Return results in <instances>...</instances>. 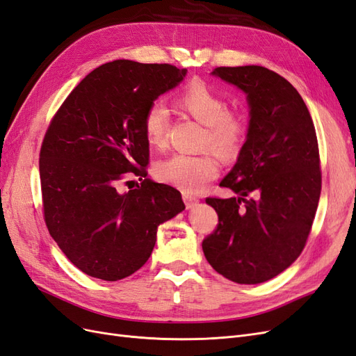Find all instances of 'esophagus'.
Returning <instances> with one entry per match:
<instances>
[{
    "instance_id": "34e87169",
    "label": "esophagus",
    "mask_w": 356,
    "mask_h": 356,
    "mask_svg": "<svg viewBox=\"0 0 356 356\" xmlns=\"http://www.w3.org/2000/svg\"><path fill=\"white\" fill-rule=\"evenodd\" d=\"M182 199H184V203H186L187 209L195 208L196 204H197V202H199V199L196 196H191V195H188V193H182Z\"/></svg>"
}]
</instances>
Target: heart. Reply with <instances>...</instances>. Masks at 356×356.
<instances>
[{"mask_svg":"<svg viewBox=\"0 0 356 356\" xmlns=\"http://www.w3.org/2000/svg\"><path fill=\"white\" fill-rule=\"evenodd\" d=\"M178 108L204 124L200 148H212L220 157L230 160L241 153L250 132L245 111L227 108V101L204 81L193 80L175 99ZM143 129L147 143L160 148L166 143L169 131V111L160 101L153 102L144 113ZM220 174V161L211 152L199 154L177 153L159 160L154 175L159 181L186 193H197Z\"/></svg>","mask_w":356,"mask_h":356,"instance_id":"b5f03b06","label":"heart"}]
</instances>
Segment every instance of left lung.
I'll use <instances>...</instances> for the list:
<instances>
[{"label": "left lung", "mask_w": 356, "mask_h": 356, "mask_svg": "<svg viewBox=\"0 0 356 356\" xmlns=\"http://www.w3.org/2000/svg\"><path fill=\"white\" fill-rule=\"evenodd\" d=\"M248 95L250 132L221 181L238 197H207L218 224L203 239L208 263L236 284H261L293 264L306 246L321 196L314 122L288 80L258 65L212 71Z\"/></svg>", "instance_id": "obj_1"}]
</instances>
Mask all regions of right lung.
Masks as SVG:
<instances>
[{
    "label": "right lung",
    "instance_id": "right-lung-1",
    "mask_svg": "<svg viewBox=\"0 0 356 356\" xmlns=\"http://www.w3.org/2000/svg\"><path fill=\"white\" fill-rule=\"evenodd\" d=\"M169 63L113 60L75 86L41 144L40 179L49 233L86 275L118 281L153 252L157 227L186 204L181 193L147 178L144 113L186 77ZM138 176L142 186L118 188Z\"/></svg>",
    "mask_w": 356,
    "mask_h": 356
}]
</instances>
